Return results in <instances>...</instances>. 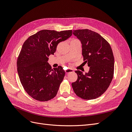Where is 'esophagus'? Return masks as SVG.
I'll use <instances>...</instances> for the list:
<instances>
[{
  "label": "esophagus",
  "instance_id": "obj_1",
  "mask_svg": "<svg viewBox=\"0 0 132 132\" xmlns=\"http://www.w3.org/2000/svg\"><path fill=\"white\" fill-rule=\"evenodd\" d=\"M65 73H70V72H73V70L71 69H67V70H65Z\"/></svg>",
  "mask_w": 132,
  "mask_h": 132
}]
</instances>
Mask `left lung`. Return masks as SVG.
Segmentation results:
<instances>
[{"label":"left lung","instance_id":"1","mask_svg":"<svg viewBox=\"0 0 132 132\" xmlns=\"http://www.w3.org/2000/svg\"><path fill=\"white\" fill-rule=\"evenodd\" d=\"M80 40L82 55L90 67L85 74L77 70V80L72 83L76 95L84 99H94L106 91L113 77L114 59L110 44L98 33L85 29L73 30Z\"/></svg>","mask_w":132,"mask_h":132}]
</instances>
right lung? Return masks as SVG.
Returning a JSON list of instances; mask_svg holds the SVG:
<instances>
[{
  "label": "right lung",
  "mask_w": 132,
  "mask_h": 132,
  "mask_svg": "<svg viewBox=\"0 0 132 132\" xmlns=\"http://www.w3.org/2000/svg\"><path fill=\"white\" fill-rule=\"evenodd\" d=\"M72 31L41 30L23 44L17 70L24 89L33 98L45 102L56 96L65 72L61 66L52 69L48 56L54 55L60 42L69 38Z\"/></svg>",
  "instance_id": "obj_1"
}]
</instances>
